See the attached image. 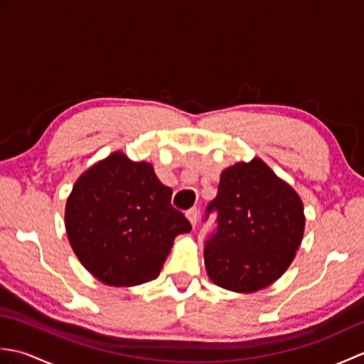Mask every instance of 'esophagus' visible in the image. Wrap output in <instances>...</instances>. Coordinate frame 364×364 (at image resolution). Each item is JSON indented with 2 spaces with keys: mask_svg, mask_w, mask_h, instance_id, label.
Listing matches in <instances>:
<instances>
[{
  "mask_svg": "<svg viewBox=\"0 0 364 364\" xmlns=\"http://www.w3.org/2000/svg\"><path fill=\"white\" fill-rule=\"evenodd\" d=\"M198 210L197 208H191V210L186 213V215H188V219H189V222H191V225L192 227H197V222H198Z\"/></svg>",
  "mask_w": 364,
  "mask_h": 364,
  "instance_id": "1",
  "label": "esophagus"
}]
</instances>
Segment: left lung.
<instances>
[{
    "label": "left lung",
    "instance_id": "8db88e82",
    "mask_svg": "<svg viewBox=\"0 0 364 364\" xmlns=\"http://www.w3.org/2000/svg\"><path fill=\"white\" fill-rule=\"evenodd\" d=\"M211 213L218 227L205 244V267L228 291L255 292L272 284L304 237L300 197L258 158L223 170L205 220Z\"/></svg>",
    "mask_w": 364,
    "mask_h": 364
}]
</instances>
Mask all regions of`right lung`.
I'll return each mask as SVG.
<instances>
[{
  "label": "right lung",
  "mask_w": 364,
  "mask_h": 364,
  "mask_svg": "<svg viewBox=\"0 0 364 364\" xmlns=\"http://www.w3.org/2000/svg\"><path fill=\"white\" fill-rule=\"evenodd\" d=\"M149 162L122 151L86 170L65 206L72 249L89 272L109 286H136L159 275L173 239L191 223L170 203Z\"/></svg>",
  "instance_id": "add662e5"
}]
</instances>
